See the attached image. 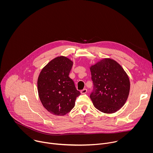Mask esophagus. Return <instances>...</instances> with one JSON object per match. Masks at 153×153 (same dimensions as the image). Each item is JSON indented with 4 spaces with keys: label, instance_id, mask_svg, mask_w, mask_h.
Segmentation results:
<instances>
[{
    "label": "esophagus",
    "instance_id": "obj_1",
    "mask_svg": "<svg viewBox=\"0 0 153 153\" xmlns=\"http://www.w3.org/2000/svg\"><path fill=\"white\" fill-rule=\"evenodd\" d=\"M86 92H87V90L86 88H84V89H83L82 90L80 91V93L82 94H85Z\"/></svg>",
    "mask_w": 153,
    "mask_h": 153
}]
</instances>
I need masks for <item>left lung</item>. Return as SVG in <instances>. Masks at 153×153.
Wrapping results in <instances>:
<instances>
[{"label": "left lung", "mask_w": 153, "mask_h": 153, "mask_svg": "<svg viewBox=\"0 0 153 153\" xmlns=\"http://www.w3.org/2000/svg\"><path fill=\"white\" fill-rule=\"evenodd\" d=\"M94 87L90 98L100 111L114 113L124 105L129 93V77L116 61L103 59L90 67Z\"/></svg>", "instance_id": "1"}]
</instances>
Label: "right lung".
Here are the masks:
<instances>
[{
  "label": "right lung",
  "instance_id": "add662e5",
  "mask_svg": "<svg viewBox=\"0 0 153 153\" xmlns=\"http://www.w3.org/2000/svg\"><path fill=\"white\" fill-rule=\"evenodd\" d=\"M73 64L66 57H57L43 67L39 76L40 100L46 110L54 115L64 116L69 113L80 94L68 76Z\"/></svg>",
  "mask_w": 153,
  "mask_h": 153
}]
</instances>
